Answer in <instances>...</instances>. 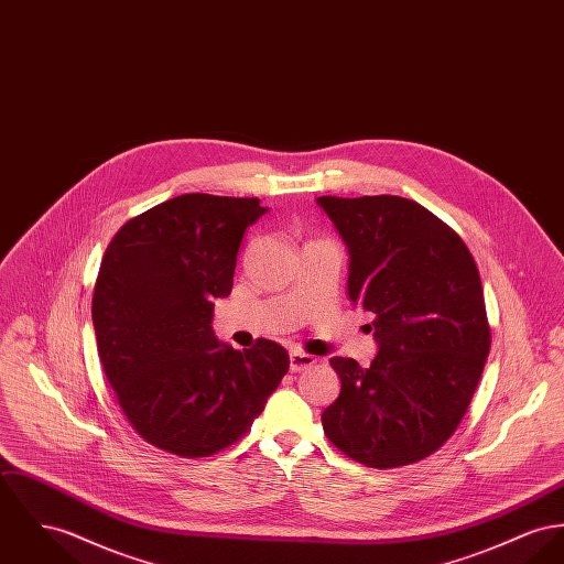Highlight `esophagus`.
<instances>
[{
    "label": "esophagus",
    "mask_w": 564,
    "mask_h": 564,
    "mask_svg": "<svg viewBox=\"0 0 564 564\" xmlns=\"http://www.w3.org/2000/svg\"><path fill=\"white\" fill-rule=\"evenodd\" d=\"M291 372H301V370H307L316 364V357L307 355V352H301V350H291Z\"/></svg>",
    "instance_id": "esophagus-1"
}]
</instances>
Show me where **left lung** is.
Segmentation results:
<instances>
[{"label": "left lung", "mask_w": 564, "mask_h": 564, "mask_svg": "<svg viewBox=\"0 0 564 564\" xmlns=\"http://www.w3.org/2000/svg\"><path fill=\"white\" fill-rule=\"evenodd\" d=\"M348 254V297L375 314L372 364L334 357L338 400L323 430L344 455L398 468L441 449L489 355L479 269L462 237L419 203L318 196Z\"/></svg>", "instance_id": "1"}]
</instances>
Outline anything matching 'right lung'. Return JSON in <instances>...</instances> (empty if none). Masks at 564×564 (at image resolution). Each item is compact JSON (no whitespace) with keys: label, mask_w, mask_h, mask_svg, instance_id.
Returning <instances> with one entry per match:
<instances>
[{"label":"right lung","mask_w":564,"mask_h":564,"mask_svg":"<svg viewBox=\"0 0 564 564\" xmlns=\"http://www.w3.org/2000/svg\"><path fill=\"white\" fill-rule=\"evenodd\" d=\"M259 198L182 194L117 230L98 271V355L134 432L180 457L237 443L289 372V352L257 339L220 344L214 300L228 297Z\"/></svg>","instance_id":"1"}]
</instances>
